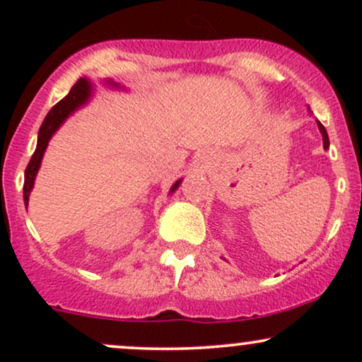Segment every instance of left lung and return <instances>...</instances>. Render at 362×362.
I'll use <instances>...</instances> for the list:
<instances>
[{
    "label": "left lung",
    "mask_w": 362,
    "mask_h": 362,
    "mask_svg": "<svg viewBox=\"0 0 362 362\" xmlns=\"http://www.w3.org/2000/svg\"><path fill=\"white\" fill-rule=\"evenodd\" d=\"M308 110H310V107H308ZM317 124H318V129H320V132H322V138H323V148L325 149H328V146H330V141H328V134H327V129L322 126V124H320V120H317Z\"/></svg>",
    "instance_id": "8db88e82"
}]
</instances>
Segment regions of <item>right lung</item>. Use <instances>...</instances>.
I'll return each instance as SVG.
<instances>
[{"label":"right lung","mask_w":362,"mask_h":362,"mask_svg":"<svg viewBox=\"0 0 362 362\" xmlns=\"http://www.w3.org/2000/svg\"><path fill=\"white\" fill-rule=\"evenodd\" d=\"M103 85L110 86V88L115 90H126V86H122L120 83H115L112 80H105ZM91 95H93V85H91L90 80L86 78H80L76 83L73 85V88L69 90V93L62 98L61 102H57L56 105L49 110V114L45 115L42 126L39 129V136H37V148L32 155L30 161H28L27 170H25V182H23V202L25 206H28V197H30L32 189H34L35 184V177L39 173L40 163H42V158L45 149H47L49 141L54 134L57 132L62 124L68 120V117H71L76 110H80L81 107H85L86 103L91 100ZM182 184V178H178L175 184L172 185L168 194H173L178 189V185Z\"/></svg>","instance_id":"right-lung-1"}]
</instances>
